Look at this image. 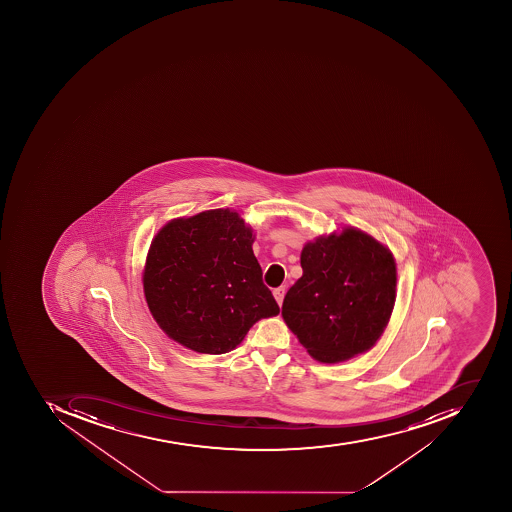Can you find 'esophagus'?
Listing matches in <instances>:
<instances>
[{
	"instance_id": "obj_1",
	"label": "esophagus",
	"mask_w": 512,
	"mask_h": 512,
	"mask_svg": "<svg viewBox=\"0 0 512 512\" xmlns=\"http://www.w3.org/2000/svg\"><path fill=\"white\" fill-rule=\"evenodd\" d=\"M285 291H287V288L279 287L276 288V290L272 291V294H274V298H276L277 304L282 305L283 298H285Z\"/></svg>"
}]
</instances>
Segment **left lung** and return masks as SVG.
<instances>
[{
	"instance_id": "1",
	"label": "left lung",
	"mask_w": 512,
	"mask_h": 512,
	"mask_svg": "<svg viewBox=\"0 0 512 512\" xmlns=\"http://www.w3.org/2000/svg\"><path fill=\"white\" fill-rule=\"evenodd\" d=\"M301 266L282 316L310 356L337 363L373 348L395 305L392 252L367 233L346 229L305 244Z\"/></svg>"
}]
</instances>
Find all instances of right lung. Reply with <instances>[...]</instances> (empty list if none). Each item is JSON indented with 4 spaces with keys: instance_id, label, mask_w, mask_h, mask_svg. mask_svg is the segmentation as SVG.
<instances>
[{
    "instance_id": "right-lung-1",
    "label": "right lung",
    "mask_w": 512,
    "mask_h": 512,
    "mask_svg": "<svg viewBox=\"0 0 512 512\" xmlns=\"http://www.w3.org/2000/svg\"><path fill=\"white\" fill-rule=\"evenodd\" d=\"M240 214L210 210L164 225L150 246L144 293L172 340L202 354L240 345L258 319L280 312Z\"/></svg>"
}]
</instances>
